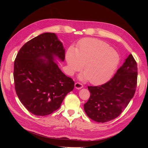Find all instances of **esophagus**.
Listing matches in <instances>:
<instances>
[{
  "label": "esophagus",
  "mask_w": 148,
  "mask_h": 148,
  "mask_svg": "<svg viewBox=\"0 0 148 148\" xmlns=\"http://www.w3.org/2000/svg\"><path fill=\"white\" fill-rule=\"evenodd\" d=\"M75 87L76 89H82L83 87V85L81 83L77 82V83H75Z\"/></svg>",
  "instance_id": "34e87169"
}]
</instances>
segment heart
<instances>
[{
  "label": "heart",
  "mask_w": 148,
  "mask_h": 148,
  "mask_svg": "<svg viewBox=\"0 0 148 148\" xmlns=\"http://www.w3.org/2000/svg\"><path fill=\"white\" fill-rule=\"evenodd\" d=\"M66 59L71 72L78 71L84 65V73L82 79H88L90 83L97 84L109 79L117 68L120 57L118 52L107 43L96 39L84 40L75 53L68 51Z\"/></svg>",
  "instance_id": "1"
}]
</instances>
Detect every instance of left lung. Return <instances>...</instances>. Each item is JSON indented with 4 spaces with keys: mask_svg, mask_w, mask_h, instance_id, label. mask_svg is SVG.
Segmentation results:
<instances>
[{
    "mask_svg": "<svg viewBox=\"0 0 148 148\" xmlns=\"http://www.w3.org/2000/svg\"><path fill=\"white\" fill-rule=\"evenodd\" d=\"M137 71L136 62L130 54L109 81L99 86H88L90 97L84 104V110L88 117L99 123L119 117L135 95Z\"/></svg>",
    "mask_w": 148,
    "mask_h": 148,
    "instance_id": "obj_1",
    "label": "left lung"
}]
</instances>
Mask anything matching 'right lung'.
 Listing matches in <instances>:
<instances>
[{
	"label": "right lung",
	"mask_w": 148,
	"mask_h": 148,
	"mask_svg": "<svg viewBox=\"0 0 148 148\" xmlns=\"http://www.w3.org/2000/svg\"><path fill=\"white\" fill-rule=\"evenodd\" d=\"M54 57L64 61L65 49L55 33H45L25 43L14 62L16 93L35 115H47L59 109L74 88V81L60 70Z\"/></svg>",
	"instance_id": "obj_1"
}]
</instances>
